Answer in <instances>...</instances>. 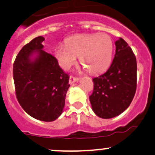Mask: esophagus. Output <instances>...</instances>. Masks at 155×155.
<instances>
[{
  "mask_svg": "<svg viewBox=\"0 0 155 155\" xmlns=\"http://www.w3.org/2000/svg\"><path fill=\"white\" fill-rule=\"evenodd\" d=\"M79 81V78L74 77V76H70V79H69V84H74L75 82H78Z\"/></svg>",
  "mask_w": 155,
  "mask_h": 155,
  "instance_id": "34e87169",
  "label": "esophagus"
}]
</instances>
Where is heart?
Masks as SVG:
<instances>
[{
    "label": "heart",
    "instance_id": "b5f03b06",
    "mask_svg": "<svg viewBox=\"0 0 155 155\" xmlns=\"http://www.w3.org/2000/svg\"><path fill=\"white\" fill-rule=\"evenodd\" d=\"M113 44L106 34L76 35L66 40V45L56 48L55 56L61 67L68 69L79 57L81 64L88 72L98 74L104 72L110 64Z\"/></svg>",
    "mask_w": 155,
    "mask_h": 155
}]
</instances>
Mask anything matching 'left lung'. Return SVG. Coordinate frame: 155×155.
Returning a JSON list of instances; mask_svg holds the SVG:
<instances>
[{
  "label": "left lung",
  "instance_id": "1",
  "mask_svg": "<svg viewBox=\"0 0 155 155\" xmlns=\"http://www.w3.org/2000/svg\"><path fill=\"white\" fill-rule=\"evenodd\" d=\"M112 64L104 74L93 79L89 97L92 110L101 118H112L125 111L132 102L137 85V62L134 53L122 38L115 43Z\"/></svg>",
  "mask_w": 155,
  "mask_h": 155
}]
</instances>
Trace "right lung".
Returning a JSON list of instances; mask_svg holds the SVG:
<instances>
[{"mask_svg":"<svg viewBox=\"0 0 155 155\" xmlns=\"http://www.w3.org/2000/svg\"><path fill=\"white\" fill-rule=\"evenodd\" d=\"M43 37L22 48L13 64L15 92L22 108L30 116L54 121L63 112L69 76L58 61L43 51Z\"/></svg>","mask_w":155,"mask_h":155,"instance_id":"add662e5","label":"right lung"}]
</instances>
